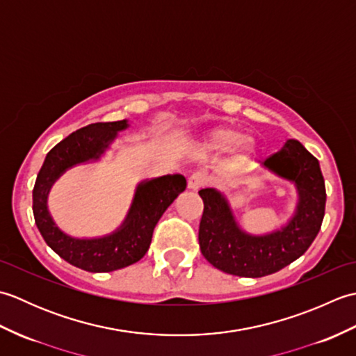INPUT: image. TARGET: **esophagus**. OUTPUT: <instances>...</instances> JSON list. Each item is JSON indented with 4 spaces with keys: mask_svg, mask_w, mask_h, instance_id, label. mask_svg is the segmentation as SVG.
Instances as JSON below:
<instances>
[{
    "mask_svg": "<svg viewBox=\"0 0 356 356\" xmlns=\"http://www.w3.org/2000/svg\"><path fill=\"white\" fill-rule=\"evenodd\" d=\"M207 184V177L203 176L202 172H194L188 179V190L191 191H199L200 188Z\"/></svg>",
    "mask_w": 356,
    "mask_h": 356,
    "instance_id": "34e87169",
    "label": "esophagus"
}]
</instances>
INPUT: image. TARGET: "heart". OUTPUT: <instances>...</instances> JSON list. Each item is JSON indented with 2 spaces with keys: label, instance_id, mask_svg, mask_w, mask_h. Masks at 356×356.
Returning <instances> with one entry per match:
<instances>
[{
  "label": "heart",
  "instance_id": "obj_1",
  "mask_svg": "<svg viewBox=\"0 0 356 356\" xmlns=\"http://www.w3.org/2000/svg\"><path fill=\"white\" fill-rule=\"evenodd\" d=\"M199 149L205 154H223L231 151L234 161L246 163L254 156V143L249 138H241V133L232 127H217L203 134Z\"/></svg>",
  "mask_w": 356,
  "mask_h": 356
}]
</instances>
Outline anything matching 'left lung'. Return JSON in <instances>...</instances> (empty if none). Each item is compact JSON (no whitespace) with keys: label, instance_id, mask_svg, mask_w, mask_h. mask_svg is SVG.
Listing matches in <instances>:
<instances>
[{"label":"left lung","instance_id":"8db88e82","mask_svg":"<svg viewBox=\"0 0 356 356\" xmlns=\"http://www.w3.org/2000/svg\"><path fill=\"white\" fill-rule=\"evenodd\" d=\"M261 170L292 184L297 193L292 216L269 232L252 234L241 228L223 191L216 188L199 191L203 200L200 251L226 274L249 278L274 274L303 255L321 228L326 186L318 161L298 140L287 139L261 163Z\"/></svg>","mask_w":356,"mask_h":356}]
</instances>
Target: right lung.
<instances>
[{
  "instance_id": "obj_1",
  "label": "right lung",
  "mask_w": 356,
  "mask_h": 356,
  "mask_svg": "<svg viewBox=\"0 0 356 356\" xmlns=\"http://www.w3.org/2000/svg\"><path fill=\"white\" fill-rule=\"evenodd\" d=\"M128 127V119L97 122L67 136L45 156L35 182L33 216L45 243L65 261L88 272H111L139 261L148 251L159 218L186 188L182 174L142 180L124 222L105 236L73 237L59 228L49 209L51 186L74 166L101 161Z\"/></svg>"
}]
</instances>
